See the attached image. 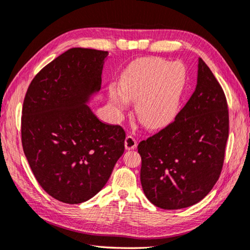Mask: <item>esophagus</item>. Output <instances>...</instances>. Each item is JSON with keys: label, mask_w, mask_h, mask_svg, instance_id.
I'll use <instances>...</instances> for the list:
<instances>
[{"label": "esophagus", "mask_w": 250, "mask_h": 250, "mask_svg": "<svg viewBox=\"0 0 250 250\" xmlns=\"http://www.w3.org/2000/svg\"><path fill=\"white\" fill-rule=\"evenodd\" d=\"M125 149H134L138 146V141H136L132 135H126L125 141Z\"/></svg>", "instance_id": "34e87169"}]
</instances>
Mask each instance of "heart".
I'll use <instances>...</instances> for the list:
<instances>
[{"mask_svg":"<svg viewBox=\"0 0 250 250\" xmlns=\"http://www.w3.org/2000/svg\"><path fill=\"white\" fill-rule=\"evenodd\" d=\"M184 67L158 57L132 62L120 78L119 89H110V101L120 109L135 102V115L146 128L159 129L177 114L185 84Z\"/></svg>","mask_w":250,"mask_h":250,"instance_id":"1","label":"heart"}]
</instances>
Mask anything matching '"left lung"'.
Wrapping results in <instances>:
<instances>
[{"mask_svg": "<svg viewBox=\"0 0 250 250\" xmlns=\"http://www.w3.org/2000/svg\"><path fill=\"white\" fill-rule=\"evenodd\" d=\"M223 89L202 58L197 85L175 119L140 142L141 183L145 196L163 209L200 202L221 174L229 138Z\"/></svg>", "mask_w": 250, "mask_h": 250, "instance_id": "left-lung-1", "label": "left lung"}]
</instances>
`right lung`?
<instances>
[{
  "instance_id": "1",
  "label": "right lung",
  "mask_w": 250,
  "mask_h": 250,
  "mask_svg": "<svg viewBox=\"0 0 250 250\" xmlns=\"http://www.w3.org/2000/svg\"><path fill=\"white\" fill-rule=\"evenodd\" d=\"M107 51L73 47L42 68L22 105L23 153L39 184L60 202H86L125 151V132L86 105L101 89Z\"/></svg>"
}]
</instances>
